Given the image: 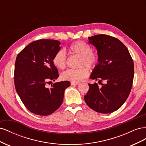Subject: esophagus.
I'll return each instance as SVG.
<instances>
[{
	"label": "esophagus",
	"mask_w": 146,
	"mask_h": 146,
	"mask_svg": "<svg viewBox=\"0 0 146 146\" xmlns=\"http://www.w3.org/2000/svg\"><path fill=\"white\" fill-rule=\"evenodd\" d=\"M78 82H70V85H71V86L77 85H78Z\"/></svg>",
	"instance_id": "1"
}]
</instances>
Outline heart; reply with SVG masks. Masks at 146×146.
Masks as SVG:
<instances>
[{
  "mask_svg": "<svg viewBox=\"0 0 146 146\" xmlns=\"http://www.w3.org/2000/svg\"><path fill=\"white\" fill-rule=\"evenodd\" d=\"M69 52L72 54L80 56L78 69H69L63 72L61 78L63 80L71 82H78L88 76V70L85 65L90 69H94L99 63V55L97 52L92 51V47L88 43L83 41H77L73 42L68 47ZM55 66L60 69H63L66 66L67 57L64 50L60 49L55 54L52 60Z\"/></svg>",
  "mask_w": 146,
  "mask_h": 146,
  "instance_id": "obj_1",
  "label": "heart"
}]
</instances>
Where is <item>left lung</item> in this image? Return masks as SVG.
<instances>
[{
	"label": "left lung",
	"mask_w": 146,
	"mask_h": 146,
	"mask_svg": "<svg viewBox=\"0 0 146 146\" xmlns=\"http://www.w3.org/2000/svg\"><path fill=\"white\" fill-rule=\"evenodd\" d=\"M88 39L96 47L100 58L90 78L98 80L102 86L96 83L88 84L89 90L84 99L96 112L112 113L121 107L130 94L134 77L133 60L126 46L116 38L100 34Z\"/></svg>",
	"instance_id": "8db88e82"
}]
</instances>
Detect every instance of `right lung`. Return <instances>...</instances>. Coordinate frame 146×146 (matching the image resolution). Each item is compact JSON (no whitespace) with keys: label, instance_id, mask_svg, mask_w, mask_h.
<instances>
[{"label":"right lung","instance_id":"right-lung-1","mask_svg":"<svg viewBox=\"0 0 146 146\" xmlns=\"http://www.w3.org/2000/svg\"><path fill=\"white\" fill-rule=\"evenodd\" d=\"M61 42L54 39H39L31 42L16 57L14 73L16 90L30 111L40 116L55 112L62 104L69 81L60 82L48 88L46 84L58 77L52 62L60 49Z\"/></svg>","mask_w":146,"mask_h":146}]
</instances>
